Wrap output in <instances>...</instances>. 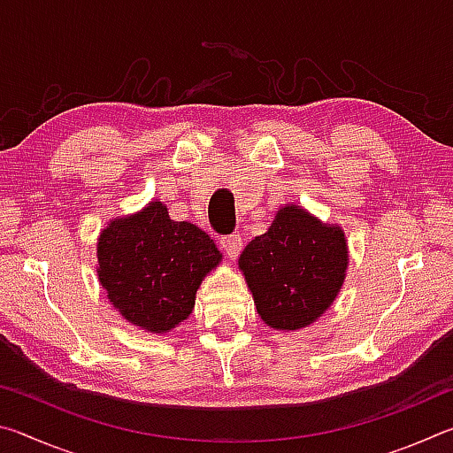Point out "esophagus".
I'll use <instances>...</instances> for the list:
<instances>
[{"instance_id": "esophagus-1", "label": "esophagus", "mask_w": 453, "mask_h": 453, "mask_svg": "<svg viewBox=\"0 0 453 453\" xmlns=\"http://www.w3.org/2000/svg\"><path fill=\"white\" fill-rule=\"evenodd\" d=\"M221 248H224V251H226L229 259H235L237 256H240V251L243 248L242 235L240 234L224 235V237H221Z\"/></svg>"}]
</instances>
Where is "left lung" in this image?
<instances>
[{
	"mask_svg": "<svg viewBox=\"0 0 453 453\" xmlns=\"http://www.w3.org/2000/svg\"><path fill=\"white\" fill-rule=\"evenodd\" d=\"M348 259L340 226L324 224L300 205H283L270 229L245 245L240 270L259 318L273 329L294 332L332 308Z\"/></svg>",
	"mask_w": 453,
	"mask_h": 453,
	"instance_id": "1",
	"label": "left lung"
}]
</instances>
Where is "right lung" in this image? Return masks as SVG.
I'll use <instances>...</instances> for the list:
<instances>
[{"label":"right lung","instance_id":"1","mask_svg":"<svg viewBox=\"0 0 453 453\" xmlns=\"http://www.w3.org/2000/svg\"><path fill=\"white\" fill-rule=\"evenodd\" d=\"M219 262L211 237L189 221H173L162 202L111 219L97 240L107 300L151 334L170 332L189 316L199 283Z\"/></svg>","mask_w":453,"mask_h":453}]
</instances>
